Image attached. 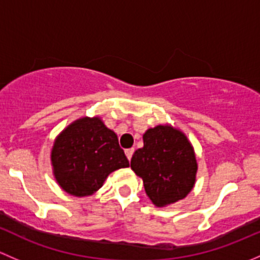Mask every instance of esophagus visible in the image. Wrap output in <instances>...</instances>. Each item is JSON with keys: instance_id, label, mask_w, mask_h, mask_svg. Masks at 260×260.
Listing matches in <instances>:
<instances>
[{"instance_id": "obj_1", "label": "esophagus", "mask_w": 260, "mask_h": 260, "mask_svg": "<svg viewBox=\"0 0 260 260\" xmlns=\"http://www.w3.org/2000/svg\"><path fill=\"white\" fill-rule=\"evenodd\" d=\"M133 154H134V149H133V148L125 150V155H126V157H127V159H129V160H131V156H133Z\"/></svg>"}]
</instances>
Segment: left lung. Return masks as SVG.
I'll use <instances>...</instances> for the list:
<instances>
[{"label":"left lung","mask_w":260,"mask_h":260,"mask_svg":"<svg viewBox=\"0 0 260 260\" xmlns=\"http://www.w3.org/2000/svg\"><path fill=\"white\" fill-rule=\"evenodd\" d=\"M144 146L134 152L131 169L143 179L146 195L155 207H167L184 199L197 180L198 162L185 134L171 125L150 127Z\"/></svg>","instance_id":"obj_1"}]
</instances>
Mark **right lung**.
Returning <instances> with one entry per match:
<instances>
[{"instance_id":"right-lung-1","label":"right lung","mask_w":260,"mask_h":260,"mask_svg":"<svg viewBox=\"0 0 260 260\" xmlns=\"http://www.w3.org/2000/svg\"><path fill=\"white\" fill-rule=\"evenodd\" d=\"M51 165L60 188L77 198L95 194L112 171L130 167L117 135L100 116L80 117L61 131Z\"/></svg>"}]
</instances>
